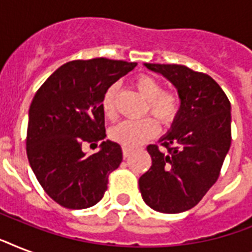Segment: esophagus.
<instances>
[{
  "mask_svg": "<svg viewBox=\"0 0 252 252\" xmlns=\"http://www.w3.org/2000/svg\"><path fill=\"white\" fill-rule=\"evenodd\" d=\"M130 154V148L129 146H123V157L128 158Z\"/></svg>",
  "mask_w": 252,
  "mask_h": 252,
  "instance_id": "34e87169",
  "label": "esophagus"
}]
</instances>
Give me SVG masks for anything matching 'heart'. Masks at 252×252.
Wrapping results in <instances>:
<instances>
[{
  "label": "heart",
  "instance_id": "b5f03b06",
  "mask_svg": "<svg viewBox=\"0 0 252 252\" xmlns=\"http://www.w3.org/2000/svg\"><path fill=\"white\" fill-rule=\"evenodd\" d=\"M134 89L146 99L145 114H150L162 126L171 124L179 115L180 102L179 95L175 91L163 90L161 82L149 76L140 74L133 80ZM103 114L107 119L114 120L116 118L115 106V87H110L106 91L102 100ZM158 132L157 123L152 118H144L137 122H123L115 126L110 132L111 138L123 146H136L154 137Z\"/></svg>",
  "mask_w": 252,
  "mask_h": 252
}]
</instances>
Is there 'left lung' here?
Listing matches in <instances>:
<instances>
[{
    "label": "left lung",
    "mask_w": 252,
    "mask_h": 252,
    "mask_svg": "<svg viewBox=\"0 0 252 252\" xmlns=\"http://www.w3.org/2000/svg\"><path fill=\"white\" fill-rule=\"evenodd\" d=\"M178 89L179 115L158 145H148L152 167L138 179L144 201L161 213L191 209L217 182L231 144L230 102L211 76L184 65L145 64Z\"/></svg>",
    "instance_id": "obj_1"
}]
</instances>
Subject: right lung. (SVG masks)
I'll list each match as a JSON object with an SVG mask.
<instances>
[{"instance_id":"1","label":"right lung","mask_w":252,"mask_h":252,"mask_svg":"<svg viewBox=\"0 0 252 252\" xmlns=\"http://www.w3.org/2000/svg\"><path fill=\"white\" fill-rule=\"evenodd\" d=\"M136 63L104 57L61 65L33 96L26 137L27 157L45 193L61 207L85 209L100 201L108 176L123 161L118 142L106 137L102 100L108 87ZM102 142L86 156L85 143Z\"/></svg>"}]
</instances>
